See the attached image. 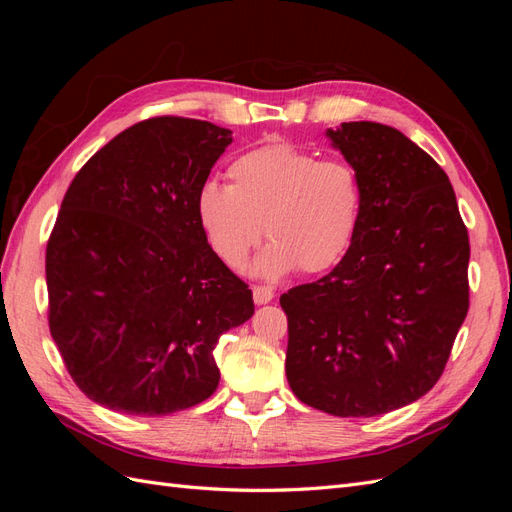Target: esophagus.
Returning a JSON list of instances; mask_svg holds the SVG:
<instances>
[{"instance_id": "esophagus-1", "label": "esophagus", "mask_w": 512, "mask_h": 512, "mask_svg": "<svg viewBox=\"0 0 512 512\" xmlns=\"http://www.w3.org/2000/svg\"><path fill=\"white\" fill-rule=\"evenodd\" d=\"M252 292H254L256 305H265V303H269V301L275 297V292H273L271 286H260V284H256V286H252Z\"/></svg>"}]
</instances>
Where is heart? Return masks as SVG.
Wrapping results in <instances>:
<instances>
[{
	"label": "heart",
	"instance_id": "obj_1",
	"mask_svg": "<svg viewBox=\"0 0 512 512\" xmlns=\"http://www.w3.org/2000/svg\"><path fill=\"white\" fill-rule=\"evenodd\" d=\"M228 188L207 183L196 196V215L213 252L241 269L260 243L271 241L256 271L280 277L299 269H333L359 232L363 181L344 160H320L288 143L243 151L226 168Z\"/></svg>",
	"mask_w": 512,
	"mask_h": 512
}]
</instances>
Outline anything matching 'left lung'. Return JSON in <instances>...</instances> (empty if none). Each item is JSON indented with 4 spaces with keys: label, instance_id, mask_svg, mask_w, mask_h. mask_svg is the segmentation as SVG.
Returning a JSON list of instances; mask_svg holds the SVG:
<instances>
[{
    "label": "left lung",
    "instance_id": "8db88e82",
    "mask_svg": "<svg viewBox=\"0 0 512 512\" xmlns=\"http://www.w3.org/2000/svg\"><path fill=\"white\" fill-rule=\"evenodd\" d=\"M327 136L359 170L363 215L348 254L280 297L286 376L303 404L378 416L433 389L470 307V239L451 181L395 128L348 121Z\"/></svg>",
    "mask_w": 512,
    "mask_h": 512
}]
</instances>
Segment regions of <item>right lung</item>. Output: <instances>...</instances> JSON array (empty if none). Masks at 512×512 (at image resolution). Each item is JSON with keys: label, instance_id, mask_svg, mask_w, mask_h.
<instances>
[{"label": "right lung", "instance_id": "1", "mask_svg": "<svg viewBox=\"0 0 512 512\" xmlns=\"http://www.w3.org/2000/svg\"><path fill=\"white\" fill-rule=\"evenodd\" d=\"M232 132L162 115L134 123L76 173L46 243L49 329L96 404L162 416L213 395L218 339L254 314L211 250L196 196Z\"/></svg>", "mask_w": 512, "mask_h": 512}]
</instances>
